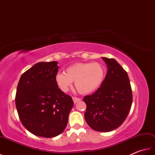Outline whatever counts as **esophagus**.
Returning <instances> with one entry per match:
<instances>
[{
	"label": "esophagus",
	"mask_w": 155,
	"mask_h": 155,
	"mask_svg": "<svg viewBox=\"0 0 155 155\" xmlns=\"http://www.w3.org/2000/svg\"><path fill=\"white\" fill-rule=\"evenodd\" d=\"M72 100H73L74 103V104H76L77 103H78V101H80L81 99L80 98H78V97H72Z\"/></svg>",
	"instance_id": "obj_1"
}]
</instances>
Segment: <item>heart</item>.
I'll use <instances>...</instances> for the list:
<instances>
[{
    "label": "heart",
    "instance_id": "heart-1",
    "mask_svg": "<svg viewBox=\"0 0 155 155\" xmlns=\"http://www.w3.org/2000/svg\"><path fill=\"white\" fill-rule=\"evenodd\" d=\"M105 69L98 62H78L69 66L64 73H57L55 82L62 92H67L74 82L78 93L87 94L93 93L103 84Z\"/></svg>",
    "mask_w": 155,
    "mask_h": 155
}]
</instances>
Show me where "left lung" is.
I'll return each instance as SVG.
<instances>
[{
	"label": "left lung",
	"mask_w": 155,
	"mask_h": 155,
	"mask_svg": "<svg viewBox=\"0 0 155 155\" xmlns=\"http://www.w3.org/2000/svg\"><path fill=\"white\" fill-rule=\"evenodd\" d=\"M102 58L107 65V73L98 90L84 97L87 104L84 118L93 130L109 132L119 127L127 118L133 94L127 72L115 59Z\"/></svg>",
	"instance_id": "obj_1"
}]
</instances>
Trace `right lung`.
Listing matches in <instances>:
<instances>
[{
  "mask_svg": "<svg viewBox=\"0 0 155 155\" xmlns=\"http://www.w3.org/2000/svg\"><path fill=\"white\" fill-rule=\"evenodd\" d=\"M58 62H40L25 72L16 89L15 104L23 126L35 135L52 138L61 134L74 105L57 87Z\"/></svg>",
  "mask_w": 155,
  "mask_h": 155,
  "instance_id": "add662e5",
  "label": "right lung"
}]
</instances>
